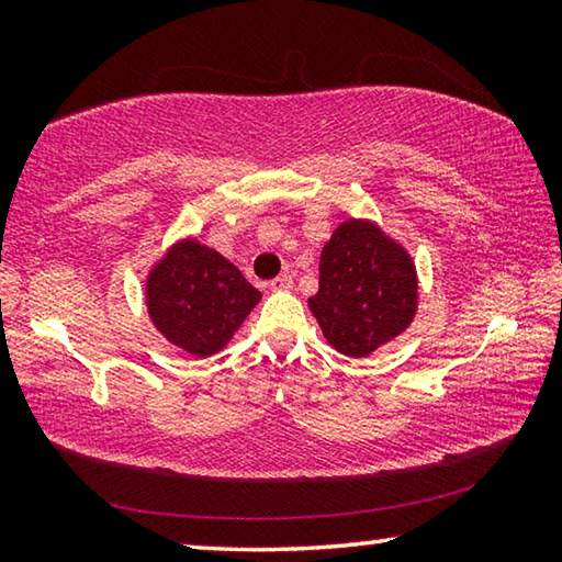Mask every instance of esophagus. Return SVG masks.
I'll use <instances>...</instances> for the list:
<instances>
[{
    "mask_svg": "<svg viewBox=\"0 0 562 562\" xmlns=\"http://www.w3.org/2000/svg\"><path fill=\"white\" fill-rule=\"evenodd\" d=\"M270 288L272 290H292L294 288V278H292V274H280V278L270 280Z\"/></svg>",
    "mask_w": 562,
    "mask_h": 562,
    "instance_id": "34e87169",
    "label": "esophagus"
}]
</instances>
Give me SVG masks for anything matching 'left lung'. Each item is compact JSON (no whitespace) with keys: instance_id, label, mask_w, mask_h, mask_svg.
<instances>
[{"instance_id":"obj_1","label":"left lung","mask_w":562,"mask_h":562,"mask_svg":"<svg viewBox=\"0 0 562 562\" xmlns=\"http://www.w3.org/2000/svg\"><path fill=\"white\" fill-rule=\"evenodd\" d=\"M416 300L412 258L374 223L345 221L322 247L319 290L310 310L341 355L367 357L402 335Z\"/></svg>"}]
</instances>
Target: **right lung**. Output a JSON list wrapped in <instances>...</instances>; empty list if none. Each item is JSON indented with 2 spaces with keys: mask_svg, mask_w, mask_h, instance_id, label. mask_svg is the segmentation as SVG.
<instances>
[{
  "mask_svg": "<svg viewBox=\"0 0 562 562\" xmlns=\"http://www.w3.org/2000/svg\"><path fill=\"white\" fill-rule=\"evenodd\" d=\"M258 302L260 292L231 260L195 240L170 247L146 282L150 322L193 357L221 351Z\"/></svg>",
  "mask_w": 562,
  "mask_h": 562,
  "instance_id": "obj_1",
  "label": "right lung"
}]
</instances>
